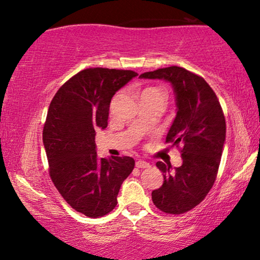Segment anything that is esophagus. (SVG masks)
I'll use <instances>...</instances> for the list:
<instances>
[{
    "instance_id": "esophagus-1",
    "label": "esophagus",
    "mask_w": 260,
    "mask_h": 260,
    "mask_svg": "<svg viewBox=\"0 0 260 260\" xmlns=\"http://www.w3.org/2000/svg\"><path fill=\"white\" fill-rule=\"evenodd\" d=\"M135 166H137L138 168H148V167H150V165L148 164V162H146L143 160H138L137 162H135Z\"/></svg>"
}]
</instances>
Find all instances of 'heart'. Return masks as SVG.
Instances as JSON below:
<instances>
[{
  "label": "heart",
  "mask_w": 260,
  "mask_h": 260,
  "mask_svg": "<svg viewBox=\"0 0 260 260\" xmlns=\"http://www.w3.org/2000/svg\"><path fill=\"white\" fill-rule=\"evenodd\" d=\"M143 93H155V94H160V95H164V92L161 90H158V88H147V90L143 91Z\"/></svg>",
  "instance_id": "obj_1"
}]
</instances>
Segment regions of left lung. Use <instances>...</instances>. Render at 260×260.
Listing matches in <instances>:
<instances>
[{
    "instance_id": "1",
    "label": "left lung",
    "mask_w": 260,
    "mask_h": 260,
    "mask_svg": "<svg viewBox=\"0 0 260 260\" xmlns=\"http://www.w3.org/2000/svg\"><path fill=\"white\" fill-rule=\"evenodd\" d=\"M141 79L167 81L175 96L176 117L166 142L182 146L180 167L157 162L164 184L152 192L161 211L180 215L200 204L214 185L225 142V118L215 92L202 77L180 67L157 69Z\"/></svg>"
}]
</instances>
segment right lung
<instances>
[{
  "instance_id": "1",
  "label": "right lung",
  "mask_w": 260,
  "mask_h": 260,
  "mask_svg": "<svg viewBox=\"0 0 260 260\" xmlns=\"http://www.w3.org/2000/svg\"><path fill=\"white\" fill-rule=\"evenodd\" d=\"M138 73L93 68L77 73L53 96L43 129L50 176L63 199L87 217L117 205L122 182L135 162L129 156L99 157L95 132L107 127L113 95Z\"/></svg>"
}]
</instances>
